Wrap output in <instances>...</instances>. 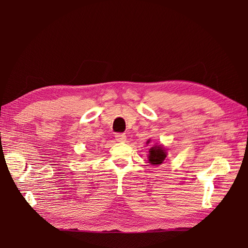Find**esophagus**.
I'll return each instance as SVG.
<instances>
[{"instance_id": "obj_1", "label": "esophagus", "mask_w": 248, "mask_h": 248, "mask_svg": "<svg viewBox=\"0 0 248 248\" xmlns=\"http://www.w3.org/2000/svg\"><path fill=\"white\" fill-rule=\"evenodd\" d=\"M115 138H116L117 141H125L126 140L125 133H117L116 136H115Z\"/></svg>"}]
</instances>
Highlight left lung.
<instances>
[{
    "instance_id": "1",
    "label": "left lung",
    "mask_w": 248,
    "mask_h": 248,
    "mask_svg": "<svg viewBox=\"0 0 248 248\" xmlns=\"http://www.w3.org/2000/svg\"><path fill=\"white\" fill-rule=\"evenodd\" d=\"M166 157H167L166 150H164L162 147L154 146L153 148L150 149L149 161L151 164H160L164 159H166Z\"/></svg>"
}]
</instances>
